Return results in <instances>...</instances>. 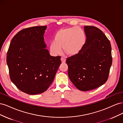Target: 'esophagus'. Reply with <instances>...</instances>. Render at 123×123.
Here are the masks:
<instances>
[{
	"instance_id": "1",
	"label": "esophagus",
	"mask_w": 123,
	"mask_h": 123,
	"mask_svg": "<svg viewBox=\"0 0 123 123\" xmlns=\"http://www.w3.org/2000/svg\"><path fill=\"white\" fill-rule=\"evenodd\" d=\"M61 61H62V63H65V62H66V59L64 58V57H61Z\"/></svg>"
}]
</instances>
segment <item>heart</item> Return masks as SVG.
Here are the masks:
<instances>
[{
  "mask_svg": "<svg viewBox=\"0 0 123 123\" xmlns=\"http://www.w3.org/2000/svg\"><path fill=\"white\" fill-rule=\"evenodd\" d=\"M87 43L86 34L83 29L79 27L61 29L54 35V41L50 45V51L53 55L64 52L70 56L76 55L83 49Z\"/></svg>",
  "mask_w": 123,
  "mask_h": 123,
  "instance_id": "b5f03b06",
  "label": "heart"
}]
</instances>
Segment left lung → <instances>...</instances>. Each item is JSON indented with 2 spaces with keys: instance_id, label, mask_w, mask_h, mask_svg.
<instances>
[{
  "instance_id": "1",
  "label": "left lung",
  "mask_w": 123,
  "mask_h": 123,
  "mask_svg": "<svg viewBox=\"0 0 123 123\" xmlns=\"http://www.w3.org/2000/svg\"><path fill=\"white\" fill-rule=\"evenodd\" d=\"M87 43L83 49L67 58L68 75L74 86L83 91L91 90L105 84L112 65L109 40L98 28L86 25Z\"/></svg>"
}]
</instances>
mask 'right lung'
Wrapping results in <instances>:
<instances>
[{
    "mask_svg": "<svg viewBox=\"0 0 123 123\" xmlns=\"http://www.w3.org/2000/svg\"><path fill=\"white\" fill-rule=\"evenodd\" d=\"M47 27L24 29L11 40L6 54L10 77L16 87L35 95L46 91L61 64V57L46 49L43 35Z\"/></svg>",
    "mask_w": 123,
    "mask_h": 123,
    "instance_id": "obj_1",
    "label": "right lung"
}]
</instances>
